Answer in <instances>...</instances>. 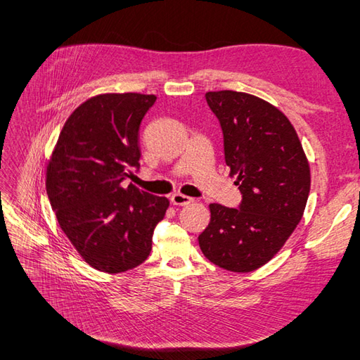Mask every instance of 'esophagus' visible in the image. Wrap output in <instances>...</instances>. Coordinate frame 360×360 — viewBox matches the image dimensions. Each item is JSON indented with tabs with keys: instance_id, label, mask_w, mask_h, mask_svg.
<instances>
[{
	"instance_id": "esophagus-1",
	"label": "esophagus",
	"mask_w": 360,
	"mask_h": 360,
	"mask_svg": "<svg viewBox=\"0 0 360 360\" xmlns=\"http://www.w3.org/2000/svg\"><path fill=\"white\" fill-rule=\"evenodd\" d=\"M170 201H172L173 205H187L190 202H193V198L186 196V195H181V193H174L170 198Z\"/></svg>"
}]
</instances>
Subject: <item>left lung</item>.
<instances>
[{
  "instance_id": "1",
  "label": "left lung",
  "mask_w": 360,
  "mask_h": 360,
  "mask_svg": "<svg viewBox=\"0 0 360 360\" xmlns=\"http://www.w3.org/2000/svg\"><path fill=\"white\" fill-rule=\"evenodd\" d=\"M224 136V158L236 176L238 209L210 204L198 236L205 258L231 272H252L285 246L307 207L311 172L295 128L277 106L238 91L205 93Z\"/></svg>"
}]
</instances>
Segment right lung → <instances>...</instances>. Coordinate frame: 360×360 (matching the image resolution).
<instances>
[{"label": "right lung", "instance_id": "right-lung-1", "mask_svg": "<svg viewBox=\"0 0 360 360\" xmlns=\"http://www.w3.org/2000/svg\"><path fill=\"white\" fill-rule=\"evenodd\" d=\"M156 96L106 93L75 108L46 168V192L74 249L97 271L119 274L148 258L167 198L124 179L139 167V127Z\"/></svg>", "mask_w": 360, "mask_h": 360}]
</instances>
